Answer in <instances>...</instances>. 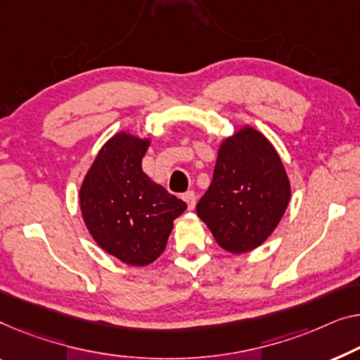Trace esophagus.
<instances>
[{
  "mask_svg": "<svg viewBox=\"0 0 360 360\" xmlns=\"http://www.w3.org/2000/svg\"><path fill=\"white\" fill-rule=\"evenodd\" d=\"M182 198H184V200H186L187 207H189V210H194V208H195V203H197V195H195V192H194V191H187L186 194L182 195Z\"/></svg>",
  "mask_w": 360,
  "mask_h": 360,
  "instance_id": "34e87169",
  "label": "esophagus"
}]
</instances>
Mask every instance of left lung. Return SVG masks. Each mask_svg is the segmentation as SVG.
<instances>
[{
    "instance_id": "left-lung-1",
    "label": "left lung",
    "mask_w": 360,
    "mask_h": 360,
    "mask_svg": "<svg viewBox=\"0 0 360 360\" xmlns=\"http://www.w3.org/2000/svg\"><path fill=\"white\" fill-rule=\"evenodd\" d=\"M291 187L276 150L259 131L240 129L221 143L197 214L233 254L259 248L278 226Z\"/></svg>"
}]
</instances>
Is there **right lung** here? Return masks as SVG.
<instances>
[{
  "mask_svg": "<svg viewBox=\"0 0 360 360\" xmlns=\"http://www.w3.org/2000/svg\"><path fill=\"white\" fill-rule=\"evenodd\" d=\"M148 141L116 134L96 155L80 189V210L96 244L127 265L163 254L182 202L142 171Z\"/></svg>",
  "mask_w": 360,
  "mask_h": 360,
  "instance_id": "add662e5",
  "label": "right lung"
}]
</instances>
